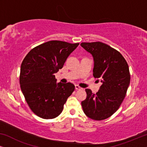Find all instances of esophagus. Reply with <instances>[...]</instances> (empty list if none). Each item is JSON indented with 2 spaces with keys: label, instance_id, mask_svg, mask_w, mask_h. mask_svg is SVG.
<instances>
[{
  "label": "esophagus",
  "instance_id": "obj_1",
  "mask_svg": "<svg viewBox=\"0 0 147 147\" xmlns=\"http://www.w3.org/2000/svg\"><path fill=\"white\" fill-rule=\"evenodd\" d=\"M75 88H76V90H81L82 89V88L80 87V86L78 85H76Z\"/></svg>",
  "mask_w": 147,
  "mask_h": 147
}]
</instances>
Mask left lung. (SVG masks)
Masks as SVG:
<instances>
[{"label":"left lung","mask_w":147,"mask_h":147,"mask_svg":"<svg viewBox=\"0 0 147 147\" xmlns=\"http://www.w3.org/2000/svg\"><path fill=\"white\" fill-rule=\"evenodd\" d=\"M80 45L92 55L93 76L102 84L95 94L86 89L87 97L82 102L88 118L102 120L111 116L120 107L130 84L128 63L117 50L102 42L82 43Z\"/></svg>","instance_id":"1"}]
</instances>
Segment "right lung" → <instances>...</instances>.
<instances>
[{"mask_svg": "<svg viewBox=\"0 0 147 147\" xmlns=\"http://www.w3.org/2000/svg\"><path fill=\"white\" fill-rule=\"evenodd\" d=\"M79 43L50 41L33 48L21 66L20 85L28 105L36 115L52 119L61 113L75 90L73 84L57 83L55 74Z\"/></svg>", "mask_w": 147, "mask_h": 147, "instance_id": "1", "label": "right lung"}]
</instances>
